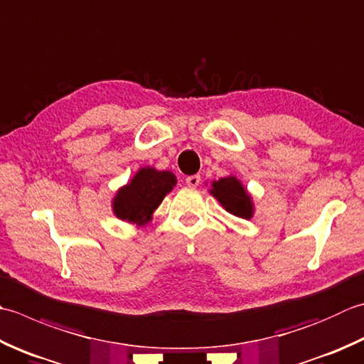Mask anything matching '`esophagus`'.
<instances>
[{"mask_svg":"<svg viewBox=\"0 0 364 364\" xmlns=\"http://www.w3.org/2000/svg\"><path fill=\"white\" fill-rule=\"evenodd\" d=\"M186 184L189 188H197L200 184V176L198 175H189L186 176Z\"/></svg>","mask_w":364,"mask_h":364,"instance_id":"obj_1","label":"esophagus"}]
</instances>
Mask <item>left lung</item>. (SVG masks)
Wrapping results in <instances>:
<instances>
[{"mask_svg":"<svg viewBox=\"0 0 364 364\" xmlns=\"http://www.w3.org/2000/svg\"><path fill=\"white\" fill-rule=\"evenodd\" d=\"M210 194L218 198V202L224 206L230 215L251 219L254 215V203L246 188L241 184L237 176H225L211 183Z\"/></svg>","mask_w":364,"mask_h":364,"instance_id":"1","label":"left lung"}]
</instances>
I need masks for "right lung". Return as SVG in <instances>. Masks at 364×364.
I'll list each match as a JSON object with an SVG mask.
<instances>
[{
    "label": "right lung",
    "mask_w": 364,
    "mask_h": 364,
    "mask_svg": "<svg viewBox=\"0 0 364 364\" xmlns=\"http://www.w3.org/2000/svg\"><path fill=\"white\" fill-rule=\"evenodd\" d=\"M175 184L176 176L168 170H156L153 167L140 168L132 180L113 197V213L121 220L145 225L151 220L154 210Z\"/></svg>",
    "instance_id": "right-lung-1"
}]
</instances>
